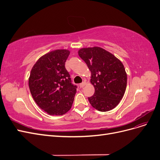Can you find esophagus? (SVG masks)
<instances>
[{"mask_svg":"<svg viewBox=\"0 0 160 160\" xmlns=\"http://www.w3.org/2000/svg\"><path fill=\"white\" fill-rule=\"evenodd\" d=\"M86 84H87V83H86V82H83V83H81L80 85H79V87H80V88H84V87L86 85Z\"/></svg>","mask_w":160,"mask_h":160,"instance_id":"1","label":"esophagus"}]
</instances>
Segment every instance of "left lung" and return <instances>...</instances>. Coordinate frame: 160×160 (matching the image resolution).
Wrapping results in <instances>:
<instances>
[{"label": "left lung", "instance_id": "1", "mask_svg": "<svg viewBox=\"0 0 160 160\" xmlns=\"http://www.w3.org/2000/svg\"><path fill=\"white\" fill-rule=\"evenodd\" d=\"M79 57L91 71L90 83L95 93L88 98L95 109L105 112L114 109L123 98L127 86V73L119 59L99 47L82 48Z\"/></svg>", "mask_w": 160, "mask_h": 160}]
</instances>
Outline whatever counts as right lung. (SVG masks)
<instances>
[{"label": "right lung", "instance_id": "1", "mask_svg": "<svg viewBox=\"0 0 160 160\" xmlns=\"http://www.w3.org/2000/svg\"><path fill=\"white\" fill-rule=\"evenodd\" d=\"M70 51L56 49L41 56L33 65L28 87L36 103L47 114L62 115L70 110L77 92L65 63Z\"/></svg>", "mask_w": 160, "mask_h": 160}]
</instances>
